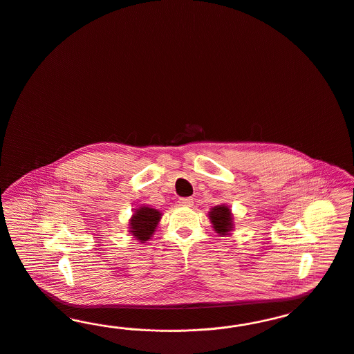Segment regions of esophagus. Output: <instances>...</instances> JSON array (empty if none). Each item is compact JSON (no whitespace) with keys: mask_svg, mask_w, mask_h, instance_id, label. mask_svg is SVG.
Returning a JSON list of instances; mask_svg holds the SVG:
<instances>
[{"mask_svg":"<svg viewBox=\"0 0 354 354\" xmlns=\"http://www.w3.org/2000/svg\"><path fill=\"white\" fill-rule=\"evenodd\" d=\"M192 204H194L192 198H179V205H182V207H191Z\"/></svg>","mask_w":354,"mask_h":354,"instance_id":"34e87169","label":"esophagus"}]
</instances>
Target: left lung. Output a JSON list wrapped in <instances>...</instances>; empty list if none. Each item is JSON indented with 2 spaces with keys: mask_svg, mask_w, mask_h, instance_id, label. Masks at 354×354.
Returning <instances> with one entry per match:
<instances>
[{
  "mask_svg": "<svg viewBox=\"0 0 354 354\" xmlns=\"http://www.w3.org/2000/svg\"><path fill=\"white\" fill-rule=\"evenodd\" d=\"M209 218L214 230L220 234H227V232L233 227L232 213L225 205H218L212 208V211L209 212Z\"/></svg>",
  "mask_w": 354,
  "mask_h": 354,
  "instance_id": "left-lung-1",
  "label": "left lung"
}]
</instances>
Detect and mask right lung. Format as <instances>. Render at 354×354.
Here are the masks:
<instances>
[{
	"label": "right lung",
	"instance_id": "obj_1",
	"mask_svg": "<svg viewBox=\"0 0 354 354\" xmlns=\"http://www.w3.org/2000/svg\"><path fill=\"white\" fill-rule=\"evenodd\" d=\"M160 220V212L154 208L141 207L136 209L130 220V232L137 240L149 241L156 232L158 221Z\"/></svg>",
	"mask_w": 354,
	"mask_h": 354
}]
</instances>
